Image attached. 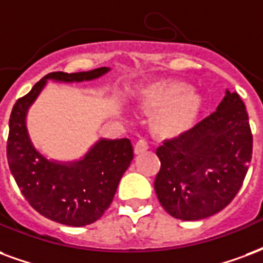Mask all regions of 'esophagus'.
Returning <instances> with one entry per match:
<instances>
[{
	"label": "esophagus",
	"mask_w": 263,
	"mask_h": 263,
	"mask_svg": "<svg viewBox=\"0 0 263 263\" xmlns=\"http://www.w3.org/2000/svg\"><path fill=\"white\" fill-rule=\"evenodd\" d=\"M147 149H149V146H147L146 141H143V139L138 141L137 143H135V146H134V152H135V155L143 153V152H146Z\"/></svg>",
	"instance_id": "esophagus-1"
}]
</instances>
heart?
Returning <instances> with one entry per match:
<instances>
[{"label": "heart", "instance_id": "1", "mask_svg": "<svg viewBox=\"0 0 263 263\" xmlns=\"http://www.w3.org/2000/svg\"><path fill=\"white\" fill-rule=\"evenodd\" d=\"M138 103L153 111L151 126L161 139H177L195 125L203 108V99L185 82L176 79L157 81L142 87Z\"/></svg>", "mask_w": 263, "mask_h": 263}]
</instances>
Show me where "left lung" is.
I'll list each match as a JSON object with an SVG mask.
<instances>
[{"label": "left lung", "instance_id": "obj_1", "mask_svg": "<svg viewBox=\"0 0 263 263\" xmlns=\"http://www.w3.org/2000/svg\"><path fill=\"white\" fill-rule=\"evenodd\" d=\"M155 191L164 211L180 220H201L229 205L242 185L252 157L246 106L235 92L185 135L157 147Z\"/></svg>", "mask_w": 263, "mask_h": 263}]
</instances>
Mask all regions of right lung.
I'll use <instances>...</instances> for the list:
<instances>
[{"mask_svg": "<svg viewBox=\"0 0 263 263\" xmlns=\"http://www.w3.org/2000/svg\"><path fill=\"white\" fill-rule=\"evenodd\" d=\"M111 68L77 73L51 72L19 99L9 118L7 157L19 190L34 211L65 226L82 227L100 219L116 195L122 174L134 159L128 138H100L77 160H54L34 146L28 112L48 81L79 83L96 81Z\"/></svg>", "mask_w": 263, "mask_h": 263, "instance_id": "right-lung-1", "label": "right lung"}]
</instances>
